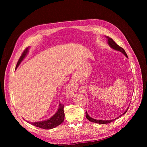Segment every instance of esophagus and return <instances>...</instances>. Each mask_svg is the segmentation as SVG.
<instances>
[{"mask_svg": "<svg viewBox=\"0 0 147 147\" xmlns=\"http://www.w3.org/2000/svg\"><path fill=\"white\" fill-rule=\"evenodd\" d=\"M75 92V88L74 86L73 85V84L72 83H69L68 84L67 87V93L69 95H71L73 94Z\"/></svg>", "mask_w": 147, "mask_h": 147, "instance_id": "1", "label": "esophagus"}]
</instances>
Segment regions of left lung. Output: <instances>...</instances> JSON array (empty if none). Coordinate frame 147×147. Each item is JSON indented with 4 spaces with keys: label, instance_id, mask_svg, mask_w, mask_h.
I'll list each match as a JSON object with an SVG mask.
<instances>
[{
    "label": "left lung",
    "instance_id": "8db88e82",
    "mask_svg": "<svg viewBox=\"0 0 147 147\" xmlns=\"http://www.w3.org/2000/svg\"><path fill=\"white\" fill-rule=\"evenodd\" d=\"M107 38H108V43H109V45L111 47H112L113 49H114V50H117V51H121V53H123V54L127 57V54H126V53L125 51H124V49H123V48H121V47H119L118 45H117V44L116 43H115V42L113 41V40L112 38H110V37H107ZM127 110H128V109H127V110L125 112H124L122 115H120V116H119V117L122 116V115H124V113H126V112H127ZM86 118L89 120V121H91V122L96 123H99V124H108V123H111V122H112V121H115V119H118V118H119V117H118V118H115V119H112V120H106V121H105V120L95 119L92 118H91V117L89 116L88 113H87L86 112Z\"/></svg>",
    "mask_w": 147,
    "mask_h": 147
}]
</instances>
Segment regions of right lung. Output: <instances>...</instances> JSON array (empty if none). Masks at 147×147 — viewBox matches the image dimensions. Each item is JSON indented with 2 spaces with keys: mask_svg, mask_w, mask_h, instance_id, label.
<instances>
[{
  "mask_svg": "<svg viewBox=\"0 0 147 147\" xmlns=\"http://www.w3.org/2000/svg\"><path fill=\"white\" fill-rule=\"evenodd\" d=\"M28 48H26L23 52V53H22V55H21L18 61L16 66V69L18 67V65L21 63V62L23 60V59L26 56V54L28 53ZM64 105L60 104L59 105V109H58V110H57V112L53 115L51 118L46 120V121H38V122H35V123L28 121V123L36 127L44 129H51L55 128V127L59 126V124H61L64 121Z\"/></svg>",
  "mask_w": 147,
  "mask_h": 147,
  "instance_id": "obj_1",
  "label": "right lung"
}]
</instances>
